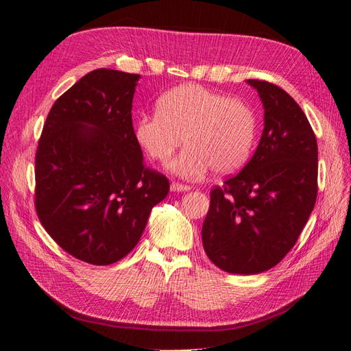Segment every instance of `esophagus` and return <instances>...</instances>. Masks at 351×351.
Returning a JSON list of instances; mask_svg holds the SVG:
<instances>
[{
    "instance_id": "1",
    "label": "esophagus",
    "mask_w": 351,
    "mask_h": 351,
    "mask_svg": "<svg viewBox=\"0 0 351 351\" xmlns=\"http://www.w3.org/2000/svg\"><path fill=\"white\" fill-rule=\"evenodd\" d=\"M191 191V186L180 184V183H171V192H189Z\"/></svg>"
}]
</instances>
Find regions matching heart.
I'll return each instance as SVG.
<instances>
[{
	"label": "heart",
	"instance_id": "1",
	"mask_svg": "<svg viewBox=\"0 0 351 351\" xmlns=\"http://www.w3.org/2000/svg\"><path fill=\"white\" fill-rule=\"evenodd\" d=\"M255 132L254 112L243 100L197 84L164 93L156 113L140 117L134 128L138 146L156 162H167L184 137L187 147L169 169L189 180L213 168L220 176L238 171L251 156Z\"/></svg>",
	"mask_w": 351,
	"mask_h": 351
}]
</instances>
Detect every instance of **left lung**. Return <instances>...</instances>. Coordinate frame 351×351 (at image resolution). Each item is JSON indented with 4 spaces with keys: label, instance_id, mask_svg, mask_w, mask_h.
Returning <instances> with one entry per match:
<instances>
[{
    "label": "left lung",
    "instance_id": "left-lung-1",
    "mask_svg": "<svg viewBox=\"0 0 351 351\" xmlns=\"http://www.w3.org/2000/svg\"><path fill=\"white\" fill-rule=\"evenodd\" d=\"M264 109V130L242 171L211 192L204 250L217 267L257 274L295 245L317 196V141L304 112L267 81L248 80Z\"/></svg>",
    "mask_w": 351,
    "mask_h": 351
}]
</instances>
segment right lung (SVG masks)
<instances>
[{"instance_id":"1","label":"right lung","mask_w":351,"mask_h":351,"mask_svg":"<svg viewBox=\"0 0 351 351\" xmlns=\"http://www.w3.org/2000/svg\"><path fill=\"white\" fill-rule=\"evenodd\" d=\"M140 75L96 69L56 100L35 156L44 229L81 261L108 266L143 234L168 178L145 167L132 128Z\"/></svg>"}]
</instances>
